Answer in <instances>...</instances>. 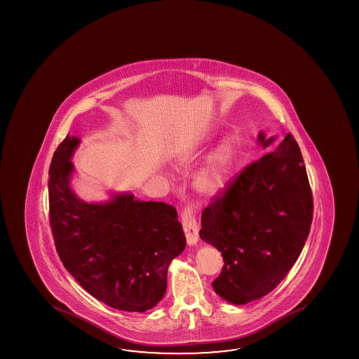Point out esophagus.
I'll use <instances>...</instances> for the list:
<instances>
[{"mask_svg":"<svg viewBox=\"0 0 359 359\" xmlns=\"http://www.w3.org/2000/svg\"><path fill=\"white\" fill-rule=\"evenodd\" d=\"M196 212H198V208L193 204L185 206L182 212V228L185 231L187 241L190 245L196 244V241L199 239V226L195 219Z\"/></svg>","mask_w":359,"mask_h":359,"instance_id":"esophagus-1","label":"esophagus"}]
</instances>
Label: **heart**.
Masks as SVG:
<instances>
[{
  "mask_svg": "<svg viewBox=\"0 0 359 359\" xmlns=\"http://www.w3.org/2000/svg\"><path fill=\"white\" fill-rule=\"evenodd\" d=\"M191 160L193 158L179 160L177 165L182 168H187L191 163ZM238 161L239 154L234 142L225 140L222 142L208 156L205 164L195 177L194 185L196 191L205 196H212L222 193L233 177Z\"/></svg>",
  "mask_w": 359,
  "mask_h": 359,
  "instance_id": "1",
  "label": "heart"
}]
</instances>
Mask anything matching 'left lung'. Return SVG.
Here are the masks:
<instances>
[{
	"mask_svg": "<svg viewBox=\"0 0 359 359\" xmlns=\"http://www.w3.org/2000/svg\"><path fill=\"white\" fill-rule=\"evenodd\" d=\"M263 147L273 142L259 134ZM313 196L299 145L287 134L274 151L247 165L212 196L200 238L222 253L215 293L239 306L271 293L302 253Z\"/></svg>",
	"mask_w": 359,
	"mask_h": 359,
	"instance_id": "left-lung-1",
	"label": "left lung"
}]
</instances>
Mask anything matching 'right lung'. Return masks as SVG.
I'll list each match as a JSON object with an SVG mask.
<instances>
[{"label": "right lung", "instance_id": "add662e5", "mask_svg": "<svg viewBox=\"0 0 359 359\" xmlns=\"http://www.w3.org/2000/svg\"><path fill=\"white\" fill-rule=\"evenodd\" d=\"M79 139L66 136L48 170V217L60 259L88 294L111 308L145 311L166 290L168 266L187 245L172 205L115 195L88 204L70 189Z\"/></svg>", "mask_w": 359, "mask_h": 359}]
</instances>
